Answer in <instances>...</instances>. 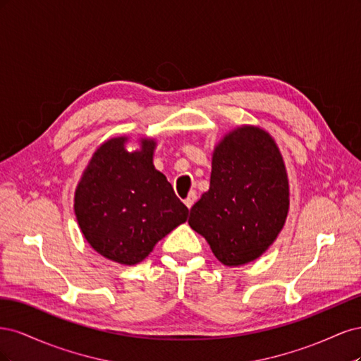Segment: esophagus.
Here are the masks:
<instances>
[{"instance_id": "34e87169", "label": "esophagus", "mask_w": 361, "mask_h": 361, "mask_svg": "<svg viewBox=\"0 0 361 361\" xmlns=\"http://www.w3.org/2000/svg\"><path fill=\"white\" fill-rule=\"evenodd\" d=\"M195 200H197V194H195V192L192 191V192H190V195H188V197H187V199H185V204H187V207H188V209H191V207H192V204L195 203Z\"/></svg>"}]
</instances>
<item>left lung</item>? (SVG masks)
Instances as JSON below:
<instances>
[{"label": "left lung", "instance_id": "8db88e82", "mask_svg": "<svg viewBox=\"0 0 361 361\" xmlns=\"http://www.w3.org/2000/svg\"><path fill=\"white\" fill-rule=\"evenodd\" d=\"M289 211V182L276 141L241 126L214 150L211 185L191 207L190 226L227 267L257 259L276 241Z\"/></svg>", "mask_w": 361, "mask_h": 361}]
</instances>
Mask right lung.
Here are the masks:
<instances>
[{"mask_svg": "<svg viewBox=\"0 0 361 361\" xmlns=\"http://www.w3.org/2000/svg\"><path fill=\"white\" fill-rule=\"evenodd\" d=\"M126 137L97 149L75 191V215L97 253L122 265L146 259L155 244L187 221L188 207L154 166L155 141L125 149Z\"/></svg>", "mask_w": 361, "mask_h": 361, "instance_id": "1", "label": "right lung"}]
</instances>
